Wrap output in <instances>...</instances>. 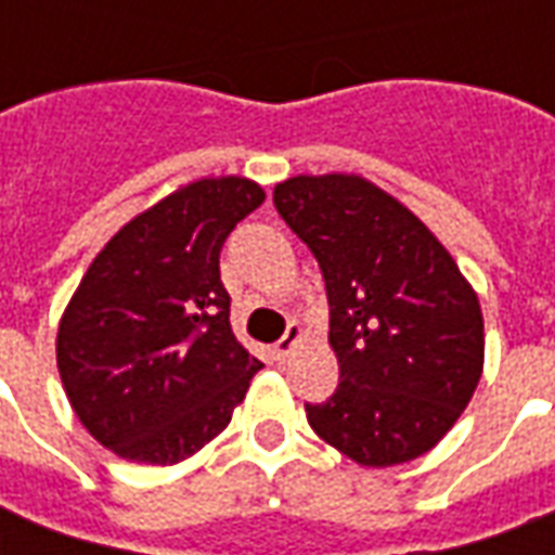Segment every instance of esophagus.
<instances>
[{
  "mask_svg": "<svg viewBox=\"0 0 555 555\" xmlns=\"http://www.w3.org/2000/svg\"><path fill=\"white\" fill-rule=\"evenodd\" d=\"M300 341H302V326L297 324V321H291L288 330H285V336L279 338L276 348H273V353H276V360H288L291 350L297 348Z\"/></svg>",
  "mask_w": 555,
  "mask_h": 555,
  "instance_id": "1",
  "label": "esophagus"
}]
</instances>
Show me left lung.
I'll return each mask as SVG.
<instances>
[{
	"instance_id": "8db88e82",
	"label": "left lung",
	"mask_w": 555,
	"mask_h": 555,
	"mask_svg": "<svg viewBox=\"0 0 555 555\" xmlns=\"http://www.w3.org/2000/svg\"><path fill=\"white\" fill-rule=\"evenodd\" d=\"M273 205L321 264L338 389L306 418L360 466L408 464L449 434L485 369V321L449 249L360 175H297Z\"/></svg>"
}]
</instances>
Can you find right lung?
<instances>
[{"instance_id": "add662e5", "label": "right lung", "mask_w": 555, "mask_h": 555, "mask_svg": "<svg viewBox=\"0 0 555 555\" xmlns=\"http://www.w3.org/2000/svg\"><path fill=\"white\" fill-rule=\"evenodd\" d=\"M264 202L249 178L178 186L91 261L55 336L67 401L125 461L171 466L225 430L261 369L234 338L219 253Z\"/></svg>"}]
</instances>
